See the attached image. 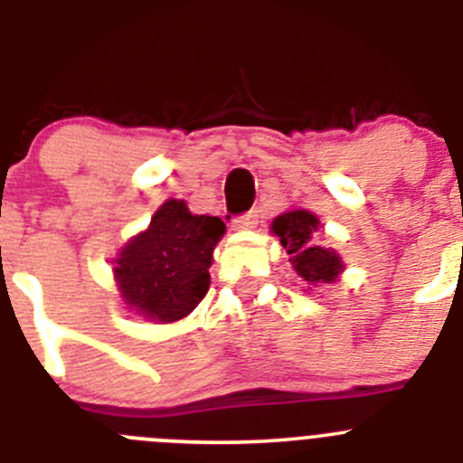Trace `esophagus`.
Wrapping results in <instances>:
<instances>
[{
  "mask_svg": "<svg viewBox=\"0 0 463 463\" xmlns=\"http://www.w3.org/2000/svg\"><path fill=\"white\" fill-rule=\"evenodd\" d=\"M256 223H258L256 212H246V214H241V217H237L235 222H232V228H235V231H253Z\"/></svg>",
  "mask_w": 463,
  "mask_h": 463,
  "instance_id": "34e87169",
  "label": "esophagus"
}]
</instances>
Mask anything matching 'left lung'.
I'll return each mask as SVG.
<instances>
[{
	"instance_id": "obj_1",
	"label": "left lung",
	"mask_w": 463,
	"mask_h": 463,
	"mask_svg": "<svg viewBox=\"0 0 463 463\" xmlns=\"http://www.w3.org/2000/svg\"><path fill=\"white\" fill-rule=\"evenodd\" d=\"M319 228L317 214L304 207H292L271 222L269 231L279 237L283 249L288 251L292 269L310 288L335 283L345 271V262L334 249L317 246L313 232Z\"/></svg>"
}]
</instances>
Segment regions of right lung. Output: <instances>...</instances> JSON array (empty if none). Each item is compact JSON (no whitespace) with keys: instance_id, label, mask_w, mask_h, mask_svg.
I'll use <instances>...</instances> for the list:
<instances>
[{"instance_id":"obj_1","label":"right lung","mask_w":463,"mask_h":463,"mask_svg":"<svg viewBox=\"0 0 463 463\" xmlns=\"http://www.w3.org/2000/svg\"><path fill=\"white\" fill-rule=\"evenodd\" d=\"M223 232L219 217L194 214L183 198L164 201L148 228L125 241L111 260L120 299L155 324L187 317L210 288L214 246Z\"/></svg>"}]
</instances>
